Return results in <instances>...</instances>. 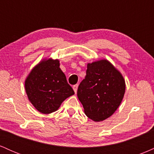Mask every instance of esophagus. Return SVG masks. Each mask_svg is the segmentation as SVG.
Wrapping results in <instances>:
<instances>
[{
  "label": "esophagus",
  "instance_id": "1",
  "mask_svg": "<svg viewBox=\"0 0 154 154\" xmlns=\"http://www.w3.org/2000/svg\"><path fill=\"white\" fill-rule=\"evenodd\" d=\"M77 88H78V84H76V85H75L73 86V90H74V91L75 92V93H77Z\"/></svg>",
  "mask_w": 154,
  "mask_h": 154
}]
</instances>
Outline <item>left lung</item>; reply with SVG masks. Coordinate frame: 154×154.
<instances>
[{"instance_id": "left-lung-1", "label": "left lung", "mask_w": 154, "mask_h": 154, "mask_svg": "<svg viewBox=\"0 0 154 154\" xmlns=\"http://www.w3.org/2000/svg\"><path fill=\"white\" fill-rule=\"evenodd\" d=\"M86 76L79 84L77 97L85 114L95 122L103 121L115 112L125 93L122 74L106 59L88 63Z\"/></svg>"}]
</instances>
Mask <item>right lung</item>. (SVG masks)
Returning <instances> with one entry per match:
<instances>
[{
  "label": "right lung",
  "mask_w": 154,
  "mask_h": 154,
  "mask_svg": "<svg viewBox=\"0 0 154 154\" xmlns=\"http://www.w3.org/2000/svg\"><path fill=\"white\" fill-rule=\"evenodd\" d=\"M59 66L58 59H43L32 69L25 80L29 100L43 114L58 110L63 100L75 94Z\"/></svg>",
  "instance_id": "add662e5"
}]
</instances>
